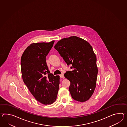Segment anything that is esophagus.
I'll return each mask as SVG.
<instances>
[{
	"mask_svg": "<svg viewBox=\"0 0 127 127\" xmlns=\"http://www.w3.org/2000/svg\"><path fill=\"white\" fill-rule=\"evenodd\" d=\"M60 77H61V78H64V74L62 73V74H61L60 75Z\"/></svg>",
	"mask_w": 127,
	"mask_h": 127,
	"instance_id": "obj_1",
	"label": "esophagus"
}]
</instances>
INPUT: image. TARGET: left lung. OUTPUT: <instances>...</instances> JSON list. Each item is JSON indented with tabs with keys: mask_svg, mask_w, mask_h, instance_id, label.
<instances>
[{
	"mask_svg": "<svg viewBox=\"0 0 127 127\" xmlns=\"http://www.w3.org/2000/svg\"><path fill=\"white\" fill-rule=\"evenodd\" d=\"M72 71L64 76L70 82L69 91L75 100L85 102L91 97L95 89L98 74L96 57L92 47L87 41L76 36L63 38L55 45Z\"/></svg>",
	"mask_w": 127,
	"mask_h": 127,
	"instance_id": "1",
	"label": "left lung"
}]
</instances>
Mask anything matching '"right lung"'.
<instances>
[{
    "label": "right lung",
    "instance_id": "1",
    "mask_svg": "<svg viewBox=\"0 0 127 127\" xmlns=\"http://www.w3.org/2000/svg\"><path fill=\"white\" fill-rule=\"evenodd\" d=\"M54 42L32 43L25 50L21 60L24 84L36 99L44 105L55 102L59 90L60 76L50 73L46 62Z\"/></svg>",
    "mask_w": 127,
    "mask_h": 127
}]
</instances>
